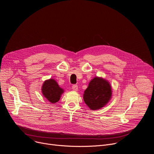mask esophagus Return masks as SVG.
<instances>
[{"mask_svg":"<svg viewBox=\"0 0 154 154\" xmlns=\"http://www.w3.org/2000/svg\"><path fill=\"white\" fill-rule=\"evenodd\" d=\"M72 90L75 91H78V85H72Z\"/></svg>","mask_w":154,"mask_h":154,"instance_id":"obj_1","label":"esophagus"}]
</instances>
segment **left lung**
Listing matches in <instances>:
<instances>
[{
  "instance_id": "obj_1",
  "label": "left lung",
  "mask_w": 154,
  "mask_h": 154,
  "mask_svg": "<svg viewBox=\"0 0 154 154\" xmlns=\"http://www.w3.org/2000/svg\"><path fill=\"white\" fill-rule=\"evenodd\" d=\"M111 97L110 83L108 80L99 77L91 80L83 94L85 103L91 110L101 109L108 103Z\"/></svg>"
}]
</instances>
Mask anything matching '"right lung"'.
Returning a JSON list of instances; mask_svg holds the SVG:
<instances>
[{"instance_id":"add662e5","label":"right lung","mask_w":154,"mask_h":154,"mask_svg":"<svg viewBox=\"0 0 154 154\" xmlns=\"http://www.w3.org/2000/svg\"><path fill=\"white\" fill-rule=\"evenodd\" d=\"M43 96L52 104L57 103L64 92L63 89L60 87L53 79H50L43 82L42 87Z\"/></svg>"}]
</instances>
